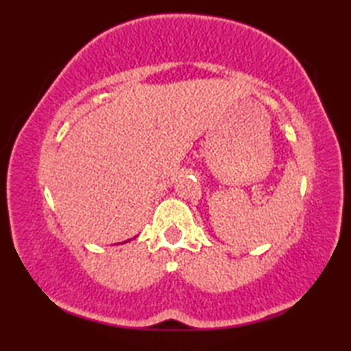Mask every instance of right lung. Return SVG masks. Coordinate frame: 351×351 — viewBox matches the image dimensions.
Segmentation results:
<instances>
[{
  "mask_svg": "<svg viewBox=\"0 0 351 351\" xmlns=\"http://www.w3.org/2000/svg\"><path fill=\"white\" fill-rule=\"evenodd\" d=\"M128 241H130V240H128ZM125 243H126V241H125Z\"/></svg>",
  "mask_w": 351,
  "mask_h": 351,
  "instance_id": "add662e5",
  "label": "right lung"
}]
</instances>
